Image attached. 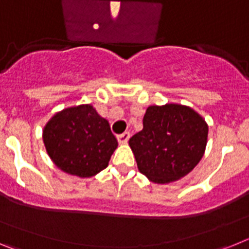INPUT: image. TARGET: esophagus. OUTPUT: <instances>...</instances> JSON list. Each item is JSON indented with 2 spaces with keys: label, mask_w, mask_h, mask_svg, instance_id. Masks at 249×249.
Returning <instances> with one entry per match:
<instances>
[{
  "label": "esophagus",
  "mask_w": 249,
  "mask_h": 249,
  "mask_svg": "<svg viewBox=\"0 0 249 249\" xmlns=\"http://www.w3.org/2000/svg\"><path fill=\"white\" fill-rule=\"evenodd\" d=\"M129 137H131V133H129V132H123L122 135L117 136V140L120 143L123 144V143H127V142H128Z\"/></svg>",
  "instance_id": "esophagus-1"
}]
</instances>
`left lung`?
Segmentation results:
<instances>
[{"instance_id": "obj_1", "label": "left lung", "mask_w": 249, "mask_h": 249, "mask_svg": "<svg viewBox=\"0 0 249 249\" xmlns=\"http://www.w3.org/2000/svg\"><path fill=\"white\" fill-rule=\"evenodd\" d=\"M206 121L191 107L176 103L149 106L143 129L129 138L142 175L155 183L175 182L192 171L204 155Z\"/></svg>"}]
</instances>
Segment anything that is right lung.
<instances>
[{
    "instance_id": "1",
    "label": "right lung",
    "mask_w": 249,
    "mask_h": 249,
    "mask_svg": "<svg viewBox=\"0 0 249 249\" xmlns=\"http://www.w3.org/2000/svg\"><path fill=\"white\" fill-rule=\"evenodd\" d=\"M42 137L53 163L63 172L81 178L105 169L118 146L108 121L91 105L57 112L43 128Z\"/></svg>"
}]
</instances>
